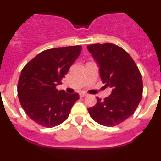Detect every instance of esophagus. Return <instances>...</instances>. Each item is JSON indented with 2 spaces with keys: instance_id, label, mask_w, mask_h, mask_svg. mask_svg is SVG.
<instances>
[{
  "instance_id": "obj_1",
  "label": "esophagus",
  "mask_w": 161,
  "mask_h": 161,
  "mask_svg": "<svg viewBox=\"0 0 161 161\" xmlns=\"http://www.w3.org/2000/svg\"><path fill=\"white\" fill-rule=\"evenodd\" d=\"M80 96L81 97H84L87 96V93H85V92H81V93H80Z\"/></svg>"
}]
</instances>
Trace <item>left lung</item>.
I'll list each match as a JSON object with an SVG mask.
<instances>
[{
  "label": "left lung",
  "instance_id": "8db88e82",
  "mask_svg": "<svg viewBox=\"0 0 161 161\" xmlns=\"http://www.w3.org/2000/svg\"><path fill=\"white\" fill-rule=\"evenodd\" d=\"M99 65L101 79L111 94L88 109L91 118L99 124L114 126L136 111L143 94V80L137 65L127 52L113 43H95L87 47Z\"/></svg>",
  "mask_w": 161,
  "mask_h": 161
}]
</instances>
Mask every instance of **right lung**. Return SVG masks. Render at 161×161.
<instances>
[{"label": "right lung", "instance_id": "right-lung-1", "mask_svg": "<svg viewBox=\"0 0 161 161\" xmlns=\"http://www.w3.org/2000/svg\"><path fill=\"white\" fill-rule=\"evenodd\" d=\"M82 47L70 46L45 50L22 68L18 96L25 114L44 127H54L68 119L78 93H67L56 86L68 73Z\"/></svg>", "mask_w": 161, "mask_h": 161}]
</instances>
